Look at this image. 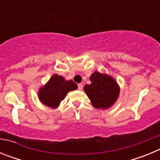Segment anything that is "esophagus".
<instances>
[{
    "label": "esophagus",
    "instance_id": "obj_1",
    "mask_svg": "<svg viewBox=\"0 0 160 160\" xmlns=\"http://www.w3.org/2000/svg\"><path fill=\"white\" fill-rule=\"evenodd\" d=\"M78 90H82V88H83L82 83H79V84L78 85Z\"/></svg>",
    "mask_w": 160,
    "mask_h": 160
}]
</instances>
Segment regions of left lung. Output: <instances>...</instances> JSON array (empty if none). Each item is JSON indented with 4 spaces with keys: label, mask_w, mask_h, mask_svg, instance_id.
Returning <instances> with one entry per match:
<instances>
[{
    "label": "left lung",
    "mask_w": 160,
    "mask_h": 160,
    "mask_svg": "<svg viewBox=\"0 0 160 160\" xmlns=\"http://www.w3.org/2000/svg\"><path fill=\"white\" fill-rule=\"evenodd\" d=\"M90 85H86L84 91L96 109L107 110L118 99L120 87L116 80L107 73L95 71L90 75Z\"/></svg>",
    "instance_id": "1"
}]
</instances>
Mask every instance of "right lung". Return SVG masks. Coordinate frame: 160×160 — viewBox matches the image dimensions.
<instances>
[{
  "instance_id": "add662e5",
  "label": "right lung",
  "mask_w": 160,
  "mask_h": 160,
  "mask_svg": "<svg viewBox=\"0 0 160 160\" xmlns=\"http://www.w3.org/2000/svg\"><path fill=\"white\" fill-rule=\"evenodd\" d=\"M77 89L78 85L72 80L67 81L64 77L55 73L46 84L39 88L38 96L44 105L56 109L68 92Z\"/></svg>"
}]
</instances>
